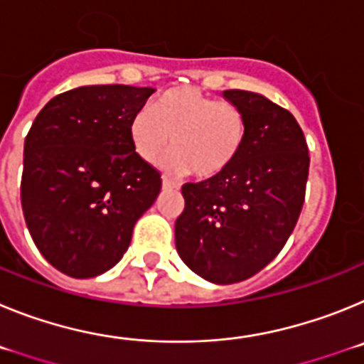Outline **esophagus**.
<instances>
[{
    "instance_id": "esophagus-1",
    "label": "esophagus",
    "mask_w": 364,
    "mask_h": 364,
    "mask_svg": "<svg viewBox=\"0 0 364 364\" xmlns=\"http://www.w3.org/2000/svg\"><path fill=\"white\" fill-rule=\"evenodd\" d=\"M162 186L166 189H176L178 188V184H175L171 178H167V176H162Z\"/></svg>"
}]
</instances>
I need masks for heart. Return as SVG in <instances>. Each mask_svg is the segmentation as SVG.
<instances>
[{
    "label": "heart",
    "instance_id": "1",
    "mask_svg": "<svg viewBox=\"0 0 364 364\" xmlns=\"http://www.w3.org/2000/svg\"><path fill=\"white\" fill-rule=\"evenodd\" d=\"M247 120L239 105L215 100L198 89L164 92L131 118L129 138L146 164H159L171 142V166L197 178L220 175L239 159Z\"/></svg>",
    "mask_w": 364,
    "mask_h": 364
}]
</instances>
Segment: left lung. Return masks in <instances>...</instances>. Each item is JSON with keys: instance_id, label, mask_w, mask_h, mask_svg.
<instances>
[{"instance_id": "1", "label": "left lung", "mask_w": 364, "mask_h": 364, "mask_svg": "<svg viewBox=\"0 0 364 364\" xmlns=\"http://www.w3.org/2000/svg\"><path fill=\"white\" fill-rule=\"evenodd\" d=\"M224 98L246 114L247 136L226 171L182 186L186 208L175 222L176 252L205 281H246L279 255L306 193V138L290 111L240 89Z\"/></svg>"}]
</instances>
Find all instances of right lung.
I'll return each mask as SVG.
<instances>
[{"instance_id": "right-lung-1", "label": "right lung", "mask_w": 364, "mask_h": 364, "mask_svg": "<svg viewBox=\"0 0 364 364\" xmlns=\"http://www.w3.org/2000/svg\"><path fill=\"white\" fill-rule=\"evenodd\" d=\"M154 89L87 85L54 96L25 138L21 208L41 255L74 279L124 257L162 188L131 146L129 124Z\"/></svg>"}]
</instances>
